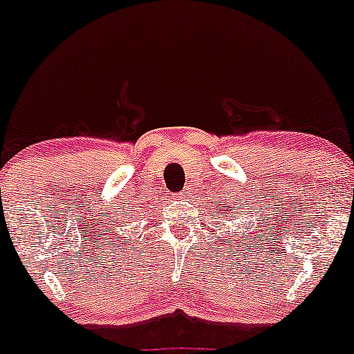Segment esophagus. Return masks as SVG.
<instances>
[{
	"instance_id": "obj_1",
	"label": "esophagus",
	"mask_w": 354,
	"mask_h": 354,
	"mask_svg": "<svg viewBox=\"0 0 354 354\" xmlns=\"http://www.w3.org/2000/svg\"><path fill=\"white\" fill-rule=\"evenodd\" d=\"M188 198V194L187 192H181V194H176L174 195V200H187Z\"/></svg>"
}]
</instances>
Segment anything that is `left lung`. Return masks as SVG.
Instances as JSON below:
<instances>
[{"mask_svg":"<svg viewBox=\"0 0 354 354\" xmlns=\"http://www.w3.org/2000/svg\"><path fill=\"white\" fill-rule=\"evenodd\" d=\"M216 214L219 217H224V219L233 221L234 207L233 205H227L226 202H216Z\"/></svg>","mask_w":354,"mask_h":354,"instance_id":"8db88e82","label":"left lung"}]
</instances>
